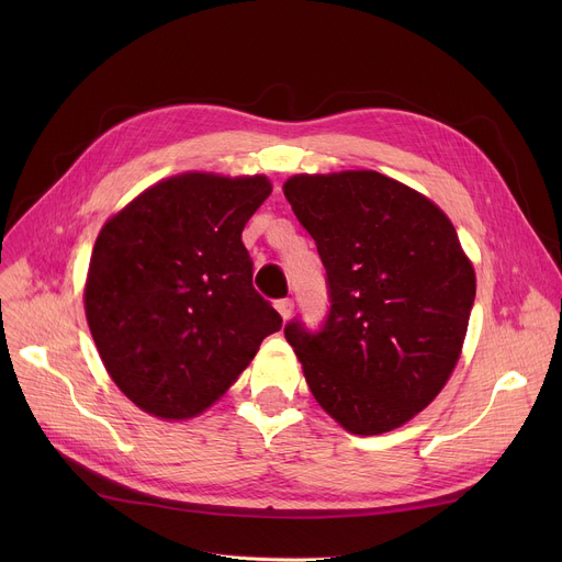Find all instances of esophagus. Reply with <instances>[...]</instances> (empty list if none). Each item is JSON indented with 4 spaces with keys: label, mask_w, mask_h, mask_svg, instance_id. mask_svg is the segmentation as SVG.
<instances>
[{
    "label": "esophagus",
    "mask_w": 562,
    "mask_h": 562,
    "mask_svg": "<svg viewBox=\"0 0 562 562\" xmlns=\"http://www.w3.org/2000/svg\"><path fill=\"white\" fill-rule=\"evenodd\" d=\"M276 310H278V312H280V316L286 321V318L293 314V301L282 299V301H278V303H276Z\"/></svg>",
    "instance_id": "obj_1"
}]
</instances>
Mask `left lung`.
Segmentation results:
<instances>
[{"mask_svg": "<svg viewBox=\"0 0 562 562\" xmlns=\"http://www.w3.org/2000/svg\"><path fill=\"white\" fill-rule=\"evenodd\" d=\"M328 273L318 335L284 328L316 403L352 435L401 428L445 390L476 296L449 216L375 170L293 175L282 187Z\"/></svg>", "mask_w": 562, "mask_h": 562, "instance_id": "obj_1", "label": "left lung"}]
</instances>
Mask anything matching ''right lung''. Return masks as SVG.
<instances>
[{
	"mask_svg": "<svg viewBox=\"0 0 562 562\" xmlns=\"http://www.w3.org/2000/svg\"><path fill=\"white\" fill-rule=\"evenodd\" d=\"M271 191L266 175L189 170L147 187L102 225L86 321L115 387L147 415H202L280 330L241 241Z\"/></svg>",
	"mask_w": 562,
	"mask_h": 562,
	"instance_id": "1",
	"label": "right lung"
}]
</instances>
